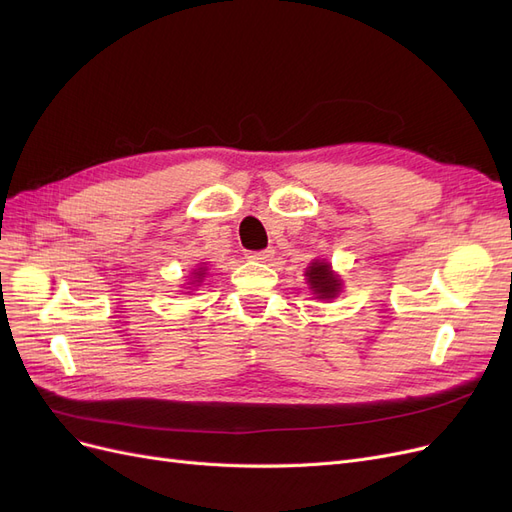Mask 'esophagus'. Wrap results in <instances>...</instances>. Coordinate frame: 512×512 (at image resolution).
<instances>
[{
    "label": "esophagus",
    "mask_w": 512,
    "mask_h": 512,
    "mask_svg": "<svg viewBox=\"0 0 512 512\" xmlns=\"http://www.w3.org/2000/svg\"><path fill=\"white\" fill-rule=\"evenodd\" d=\"M275 252L271 250V247H267V250H258V252H250L247 254V258H252V260H258V262H265V260H269L271 256H273Z\"/></svg>",
    "instance_id": "esophagus-1"
}]
</instances>
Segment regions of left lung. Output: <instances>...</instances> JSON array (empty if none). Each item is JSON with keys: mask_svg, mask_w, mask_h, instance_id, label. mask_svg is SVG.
<instances>
[{"mask_svg": "<svg viewBox=\"0 0 512 512\" xmlns=\"http://www.w3.org/2000/svg\"><path fill=\"white\" fill-rule=\"evenodd\" d=\"M305 275L314 294H318V299H333L339 292V286H342V280L331 271L327 262H312Z\"/></svg>", "mask_w": 512, "mask_h": 512, "instance_id": "obj_1", "label": "left lung"}]
</instances>
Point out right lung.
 Segmentation results:
<instances>
[{
    "label": "right lung",
    "mask_w": 512,
    "mask_h": 512,
    "mask_svg": "<svg viewBox=\"0 0 512 512\" xmlns=\"http://www.w3.org/2000/svg\"><path fill=\"white\" fill-rule=\"evenodd\" d=\"M203 271H205L203 267H200V271H196V277H198V282H200V280H203V277H205V273H203Z\"/></svg>",
    "instance_id": "add662e5"
}]
</instances>
